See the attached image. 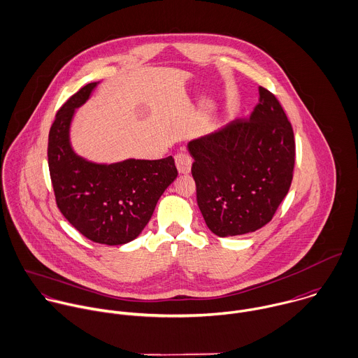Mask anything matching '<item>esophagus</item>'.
<instances>
[{"label": "esophagus", "mask_w": 358, "mask_h": 358, "mask_svg": "<svg viewBox=\"0 0 358 358\" xmlns=\"http://www.w3.org/2000/svg\"><path fill=\"white\" fill-rule=\"evenodd\" d=\"M175 164L179 173H189L192 168V157L186 152H178L175 155Z\"/></svg>", "instance_id": "esophagus-1"}]
</instances>
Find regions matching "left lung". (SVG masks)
<instances>
[{"label":"left lung","mask_w":358,"mask_h":358,"mask_svg":"<svg viewBox=\"0 0 358 358\" xmlns=\"http://www.w3.org/2000/svg\"><path fill=\"white\" fill-rule=\"evenodd\" d=\"M247 120L192 140L197 204L210 231L238 236L266 225L286 197L294 168L293 127L278 99L261 87Z\"/></svg>","instance_id":"obj_1"}]
</instances>
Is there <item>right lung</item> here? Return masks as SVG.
<instances>
[{"label":"right lung","mask_w":358,"mask_h":358,"mask_svg":"<svg viewBox=\"0 0 358 358\" xmlns=\"http://www.w3.org/2000/svg\"><path fill=\"white\" fill-rule=\"evenodd\" d=\"M96 86L82 87L57 113L48 134V168L57 206L69 224L92 241L118 245L141 234L178 169L171 155L97 164L73 151L71 122Z\"/></svg>","instance_id":"right-lung-1"}]
</instances>
